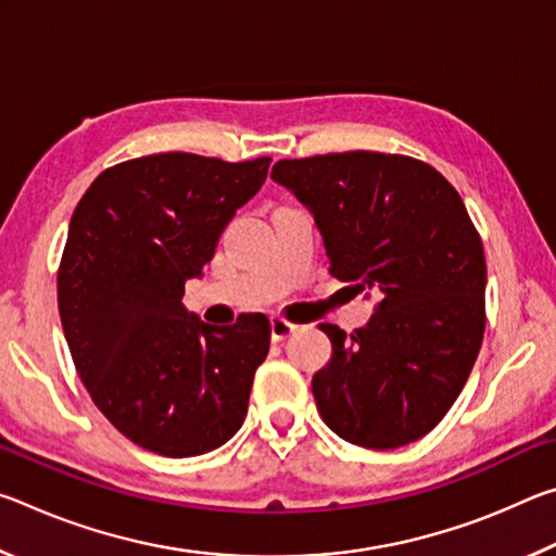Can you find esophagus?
<instances>
[{
  "mask_svg": "<svg viewBox=\"0 0 556 556\" xmlns=\"http://www.w3.org/2000/svg\"><path fill=\"white\" fill-rule=\"evenodd\" d=\"M296 331V326L287 321V318L281 316H271V341H285V338H289L291 333Z\"/></svg>",
  "mask_w": 556,
  "mask_h": 556,
  "instance_id": "1",
  "label": "esophagus"
}]
</instances>
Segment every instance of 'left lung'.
<instances>
[{
    "instance_id": "8db88e82",
    "label": "left lung",
    "mask_w": 556,
    "mask_h": 556,
    "mask_svg": "<svg viewBox=\"0 0 556 556\" xmlns=\"http://www.w3.org/2000/svg\"><path fill=\"white\" fill-rule=\"evenodd\" d=\"M271 178L314 213L331 275L380 296L351 336L321 324L333 345L312 382L321 419L365 448L427 437L485 331L483 242L458 191L427 162L380 152L281 159Z\"/></svg>"
}]
</instances>
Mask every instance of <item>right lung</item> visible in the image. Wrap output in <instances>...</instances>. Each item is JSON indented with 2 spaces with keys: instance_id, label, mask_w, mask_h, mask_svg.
Returning a JSON list of instances; mask_svg holds the SVG:
<instances>
[{
  "instance_id": "add662e5",
  "label": "right lung",
  "mask_w": 556,
  "mask_h": 556,
  "mask_svg": "<svg viewBox=\"0 0 556 556\" xmlns=\"http://www.w3.org/2000/svg\"><path fill=\"white\" fill-rule=\"evenodd\" d=\"M267 168L269 156L149 154L105 168L73 211L59 314L75 370L110 425L159 456L208 454L248 414L269 318L211 326L181 299Z\"/></svg>"
}]
</instances>
